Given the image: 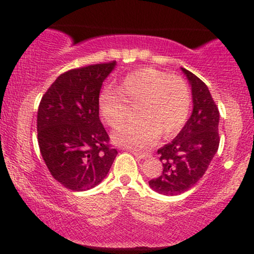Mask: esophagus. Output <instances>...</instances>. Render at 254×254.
<instances>
[{
	"instance_id": "obj_1",
	"label": "esophagus",
	"mask_w": 254,
	"mask_h": 254,
	"mask_svg": "<svg viewBox=\"0 0 254 254\" xmlns=\"http://www.w3.org/2000/svg\"><path fill=\"white\" fill-rule=\"evenodd\" d=\"M132 154L136 157H138V159H145V157L149 156V154L148 153H139V151H135V150H132Z\"/></svg>"
}]
</instances>
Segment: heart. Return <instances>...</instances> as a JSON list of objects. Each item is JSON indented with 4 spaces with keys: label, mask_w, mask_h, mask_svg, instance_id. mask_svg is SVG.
<instances>
[{
    "label": "heart",
    "mask_w": 254,
    "mask_h": 254,
    "mask_svg": "<svg viewBox=\"0 0 254 254\" xmlns=\"http://www.w3.org/2000/svg\"><path fill=\"white\" fill-rule=\"evenodd\" d=\"M117 92L104 89L99 95V113L113 129L121 127L135 106L133 121L113 133L116 144L142 150L155 142L159 133L170 137L184 127L191 110V89L180 76L153 68L127 75Z\"/></svg>",
    "instance_id": "b5f03b06"
}]
</instances>
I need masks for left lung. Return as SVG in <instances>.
<instances>
[{
    "mask_svg": "<svg viewBox=\"0 0 254 254\" xmlns=\"http://www.w3.org/2000/svg\"><path fill=\"white\" fill-rule=\"evenodd\" d=\"M191 83L193 111L171 143L157 149L161 176L149 180L150 188L166 196L188 191L204 176L220 144V112L206 84L183 68Z\"/></svg>",
    "mask_w": 254,
    "mask_h": 254,
    "instance_id": "left-lung-1",
    "label": "left lung"
}]
</instances>
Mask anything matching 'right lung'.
Masks as SVG:
<instances>
[{
	"label": "right lung",
	"instance_id": "1",
	"mask_svg": "<svg viewBox=\"0 0 254 254\" xmlns=\"http://www.w3.org/2000/svg\"><path fill=\"white\" fill-rule=\"evenodd\" d=\"M116 61L61 74L38 107V144L51 176L64 188L86 191L109 173L118 151L99 119V93Z\"/></svg>",
	"mask_w": 254,
	"mask_h": 254
}]
</instances>
